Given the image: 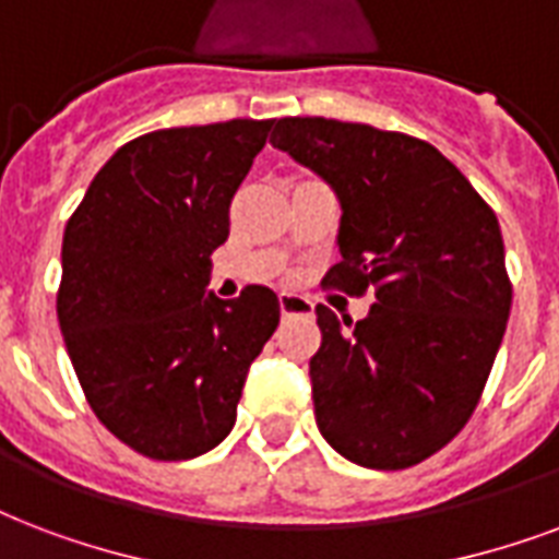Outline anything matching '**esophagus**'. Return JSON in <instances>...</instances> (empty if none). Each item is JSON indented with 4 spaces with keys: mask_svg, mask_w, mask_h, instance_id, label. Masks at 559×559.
Listing matches in <instances>:
<instances>
[{
    "mask_svg": "<svg viewBox=\"0 0 559 559\" xmlns=\"http://www.w3.org/2000/svg\"><path fill=\"white\" fill-rule=\"evenodd\" d=\"M278 305L284 317H301V313L308 317V313H313V301L305 296H298V293H281Z\"/></svg>",
    "mask_w": 559,
    "mask_h": 559,
    "instance_id": "34e87169",
    "label": "esophagus"
}]
</instances>
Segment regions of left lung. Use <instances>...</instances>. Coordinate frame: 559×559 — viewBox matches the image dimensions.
I'll use <instances>...</instances> for the list:
<instances>
[{
	"mask_svg": "<svg viewBox=\"0 0 559 559\" xmlns=\"http://www.w3.org/2000/svg\"><path fill=\"white\" fill-rule=\"evenodd\" d=\"M270 143L340 199V263L322 284L348 296L374 289L360 322L317 305L319 433L357 466H416L466 425L504 340L513 287L496 213L411 134L284 117Z\"/></svg>",
	"mask_w": 559,
	"mask_h": 559,
	"instance_id": "1",
	"label": "left lung"
}]
</instances>
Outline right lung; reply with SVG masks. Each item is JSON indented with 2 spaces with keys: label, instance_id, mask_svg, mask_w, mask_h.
Segmentation results:
<instances>
[{
  "label": "right lung",
  "instance_id": "right-lung-1",
  "mask_svg": "<svg viewBox=\"0 0 559 559\" xmlns=\"http://www.w3.org/2000/svg\"><path fill=\"white\" fill-rule=\"evenodd\" d=\"M272 119L164 128L117 148L67 223L58 322L93 413L128 449L190 460L231 433L278 296L213 293L211 254Z\"/></svg>",
  "mask_w": 559,
  "mask_h": 559
}]
</instances>
